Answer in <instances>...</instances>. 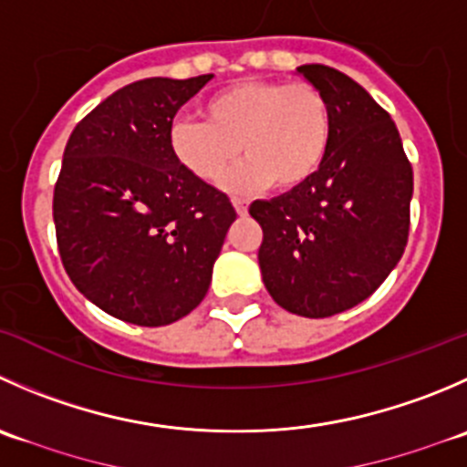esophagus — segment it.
Wrapping results in <instances>:
<instances>
[{
	"mask_svg": "<svg viewBox=\"0 0 467 467\" xmlns=\"http://www.w3.org/2000/svg\"><path fill=\"white\" fill-rule=\"evenodd\" d=\"M233 205H234V210H237L239 216L248 214V201H246V198H233Z\"/></svg>",
	"mask_w": 467,
	"mask_h": 467,
	"instance_id": "34e87169",
	"label": "esophagus"
}]
</instances>
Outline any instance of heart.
Returning a JSON list of instances; mask_svg holds the SVG:
<instances>
[{
  "instance_id": "1",
  "label": "heart",
  "mask_w": 467,
  "mask_h": 467,
  "mask_svg": "<svg viewBox=\"0 0 467 467\" xmlns=\"http://www.w3.org/2000/svg\"><path fill=\"white\" fill-rule=\"evenodd\" d=\"M202 116L171 125V157L201 182H219L244 152L248 161L225 180L233 192H296L321 169L333 132L328 98L310 81H237L212 95Z\"/></svg>"
}]
</instances>
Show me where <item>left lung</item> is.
<instances>
[{"instance_id":"8db88e82","label":"left lung","mask_w":467,"mask_h":467,"mask_svg":"<svg viewBox=\"0 0 467 467\" xmlns=\"http://www.w3.org/2000/svg\"><path fill=\"white\" fill-rule=\"evenodd\" d=\"M328 98L333 132L315 178L248 214L262 225V280L285 310L330 317L377 292L404 255L413 166L390 113L351 77L298 67Z\"/></svg>"}]
</instances>
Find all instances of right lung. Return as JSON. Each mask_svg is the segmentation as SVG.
I'll return each instance as SVG.
<instances>
[{
    "label": "right lung",
    "mask_w": 467,
    "mask_h": 467,
    "mask_svg": "<svg viewBox=\"0 0 467 467\" xmlns=\"http://www.w3.org/2000/svg\"><path fill=\"white\" fill-rule=\"evenodd\" d=\"M210 79L123 86L66 143L52 201L58 255L75 287L116 319L164 326L189 315L237 219L230 198L169 150L175 113Z\"/></svg>",
    "instance_id": "obj_1"
}]
</instances>
